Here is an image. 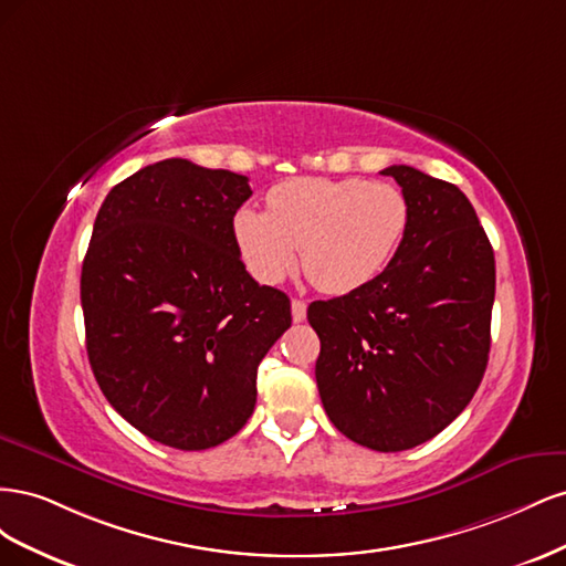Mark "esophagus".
I'll return each mask as SVG.
<instances>
[{"mask_svg":"<svg viewBox=\"0 0 566 566\" xmlns=\"http://www.w3.org/2000/svg\"><path fill=\"white\" fill-rule=\"evenodd\" d=\"M293 321L295 323H302L304 318H306V302H302V300H293Z\"/></svg>","mask_w":566,"mask_h":566,"instance_id":"obj_1","label":"esophagus"}]
</instances>
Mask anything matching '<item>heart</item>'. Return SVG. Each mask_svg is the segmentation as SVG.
Segmentation results:
<instances>
[{"mask_svg":"<svg viewBox=\"0 0 566 566\" xmlns=\"http://www.w3.org/2000/svg\"><path fill=\"white\" fill-rule=\"evenodd\" d=\"M266 208L245 205L233 217L235 245L252 276L281 283L302 250L306 276L331 295L378 281L410 227L401 188L361 177L290 179L271 188Z\"/></svg>","mask_w":566,"mask_h":566,"instance_id":"heart-1","label":"heart"}]
</instances>
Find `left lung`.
I'll return each mask as SVG.
<instances>
[{
	"mask_svg": "<svg viewBox=\"0 0 566 566\" xmlns=\"http://www.w3.org/2000/svg\"><path fill=\"white\" fill-rule=\"evenodd\" d=\"M410 205L401 250L378 281L306 310L321 339L316 385L347 439L397 453L449 427L484 378L495 260L458 186L391 165Z\"/></svg>",
	"mask_w": 566,
	"mask_h": 566,
	"instance_id": "obj_1",
	"label": "left lung"
}]
</instances>
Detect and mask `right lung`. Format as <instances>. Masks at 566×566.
<instances>
[{"mask_svg": "<svg viewBox=\"0 0 566 566\" xmlns=\"http://www.w3.org/2000/svg\"><path fill=\"white\" fill-rule=\"evenodd\" d=\"M248 177L184 158L111 188L82 262L80 297L94 378L153 441L219 447L256 403V366L293 323L290 300L260 285L233 217Z\"/></svg>", "mask_w": 566, "mask_h": 566, "instance_id": "add662e5", "label": "right lung"}]
</instances>
